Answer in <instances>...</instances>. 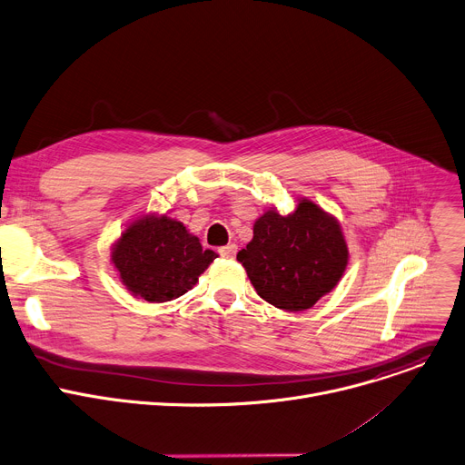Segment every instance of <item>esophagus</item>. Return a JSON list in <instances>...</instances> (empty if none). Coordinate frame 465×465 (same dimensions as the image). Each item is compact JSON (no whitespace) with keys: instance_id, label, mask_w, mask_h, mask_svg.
I'll list each match as a JSON object with an SVG mask.
<instances>
[{"instance_id":"esophagus-1","label":"esophagus","mask_w":465,"mask_h":465,"mask_svg":"<svg viewBox=\"0 0 465 465\" xmlns=\"http://www.w3.org/2000/svg\"><path fill=\"white\" fill-rule=\"evenodd\" d=\"M236 251H238V247H236L234 243H229V245H225V247H220V254L223 256V259H234Z\"/></svg>"}]
</instances>
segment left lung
<instances>
[{
    "label": "left lung",
    "mask_w": 465,
    "mask_h": 465,
    "mask_svg": "<svg viewBox=\"0 0 465 465\" xmlns=\"http://www.w3.org/2000/svg\"><path fill=\"white\" fill-rule=\"evenodd\" d=\"M236 259L264 301L301 312L338 284L349 251L338 220L302 197L288 216L268 211L256 220Z\"/></svg>",
    "instance_id": "left-lung-1"
}]
</instances>
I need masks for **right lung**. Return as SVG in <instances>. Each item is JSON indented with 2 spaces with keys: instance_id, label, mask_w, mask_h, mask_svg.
Here are the masks:
<instances>
[{
  "instance_id": "add662e5",
  "label": "right lung",
  "mask_w": 465,
  "mask_h": 465,
  "mask_svg": "<svg viewBox=\"0 0 465 465\" xmlns=\"http://www.w3.org/2000/svg\"><path fill=\"white\" fill-rule=\"evenodd\" d=\"M216 252L170 216L134 220L113 247V264L134 297L164 302L186 293Z\"/></svg>"
}]
</instances>
